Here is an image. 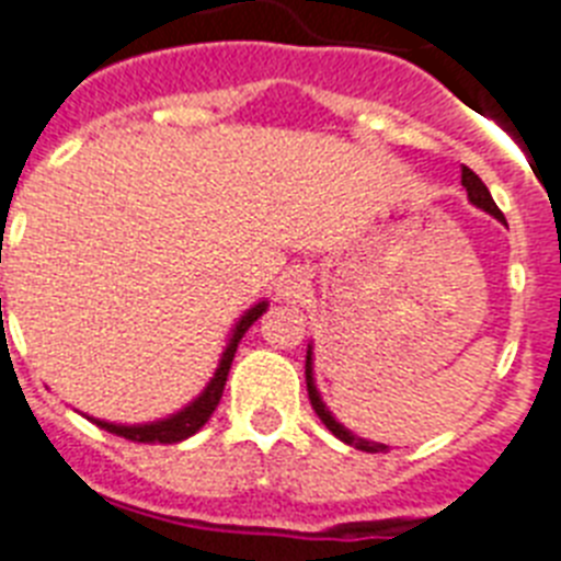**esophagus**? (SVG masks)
I'll return each instance as SVG.
<instances>
[{
    "label": "esophagus",
    "mask_w": 561,
    "mask_h": 561,
    "mask_svg": "<svg viewBox=\"0 0 561 561\" xmlns=\"http://www.w3.org/2000/svg\"><path fill=\"white\" fill-rule=\"evenodd\" d=\"M308 290V273L305 271H288L285 276H282L279 282V296H285V299H299V296Z\"/></svg>",
    "instance_id": "1"
}]
</instances>
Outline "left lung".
<instances>
[{
    "label": "left lung",
    "instance_id": "1",
    "mask_svg": "<svg viewBox=\"0 0 561 561\" xmlns=\"http://www.w3.org/2000/svg\"><path fill=\"white\" fill-rule=\"evenodd\" d=\"M461 184L467 186V195H470V202L476 204V207L486 209L490 216H495L499 221H504V213L499 207H495L493 195H490V190L484 186V181L476 175V172L470 170V167H463L461 170ZM311 348H308V357H305V383H308V398H311V407L313 412L320 414V421L325 423L328 430L334 432L336 438L345 440L348 446H354V449H363V453H383V449H389L386 444H375V440H366V438H357V435H352V432L345 430V426H340V423L334 421V414L328 412L325 403H322L320 391H317V386H313V375H311Z\"/></svg>",
    "mask_w": 561,
    "mask_h": 561
}]
</instances>
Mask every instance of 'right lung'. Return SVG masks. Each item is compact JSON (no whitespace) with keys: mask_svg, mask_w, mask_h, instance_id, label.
Returning a JSON list of instances; mask_svg holds the SVG:
<instances>
[{"mask_svg":"<svg viewBox=\"0 0 561 561\" xmlns=\"http://www.w3.org/2000/svg\"><path fill=\"white\" fill-rule=\"evenodd\" d=\"M267 302H259L256 308H250L244 317L239 320L233 331V340L227 343L225 354H221V363L216 368V377L209 380L207 389L198 394V398L190 403L186 409H181L178 414L167 417V421H154V423H144V426H115V423H106V421H94L100 430L112 432L117 438H126V440H135V444H178V440L190 438L195 432L202 430L204 423L209 421V414L216 412L218 400H221V391H225L227 383V375H230V366H233V357H236V348H239V340L244 336L253 322L265 313Z\"/></svg>","mask_w":561,"mask_h":561,"instance_id":"1","label":"right lung"}]
</instances>
